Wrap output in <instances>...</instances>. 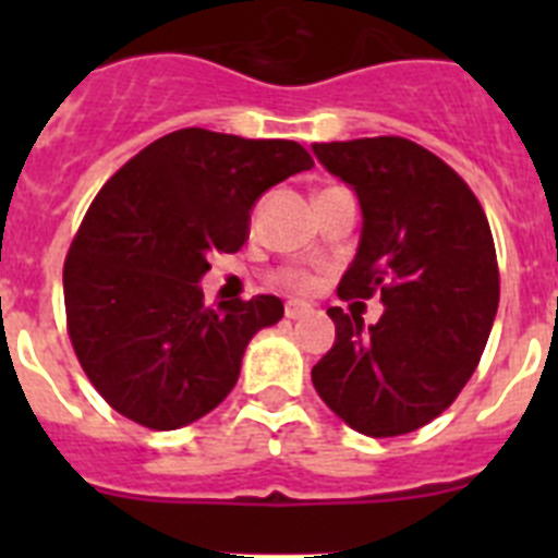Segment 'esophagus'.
I'll list each match as a JSON object with an SVG mask.
<instances>
[{
    "label": "esophagus",
    "mask_w": 558,
    "mask_h": 558,
    "mask_svg": "<svg viewBox=\"0 0 558 558\" xmlns=\"http://www.w3.org/2000/svg\"><path fill=\"white\" fill-rule=\"evenodd\" d=\"M313 313V307L304 302H288L284 304V315H288L290 322H295V318H304V315Z\"/></svg>",
    "instance_id": "1"
}]
</instances>
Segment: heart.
<instances>
[{
    "label": "heart",
    "mask_w": 558,
    "mask_h": 558,
    "mask_svg": "<svg viewBox=\"0 0 558 558\" xmlns=\"http://www.w3.org/2000/svg\"><path fill=\"white\" fill-rule=\"evenodd\" d=\"M274 282L290 293H310L315 288V276L307 268H282L274 274Z\"/></svg>",
    "instance_id": "b5f03b06"
}]
</instances>
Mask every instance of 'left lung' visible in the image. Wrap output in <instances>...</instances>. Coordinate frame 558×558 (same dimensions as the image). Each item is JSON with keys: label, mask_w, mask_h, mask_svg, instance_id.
I'll return each mask as SVG.
<instances>
[{"label": "left lung", "mask_w": 558, "mask_h": 558, "mask_svg": "<svg viewBox=\"0 0 558 558\" xmlns=\"http://www.w3.org/2000/svg\"><path fill=\"white\" fill-rule=\"evenodd\" d=\"M357 192L363 231L340 299L379 293L374 327L329 307L335 347L313 366L318 397L349 427L405 436L456 402L475 374L500 302L495 240L475 192L402 136L313 145Z\"/></svg>", "instance_id": "1"}]
</instances>
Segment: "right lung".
Returning a JSON list of instances; mask_svg holds the SVG:
<instances>
[{
	"instance_id": "obj_1",
	"label": "right lung",
	"mask_w": 558,
	"mask_h": 558,
	"mask_svg": "<svg viewBox=\"0 0 558 558\" xmlns=\"http://www.w3.org/2000/svg\"><path fill=\"white\" fill-rule=\"evenodd\" d=\"M313 159L299 142L181 128L113 172L63 263L66 329L83 372L117 413L175 430L229 397L245 347L282 299L206 307L209 254H234L251 206Z\"/></svg>"
}]
</instances>
